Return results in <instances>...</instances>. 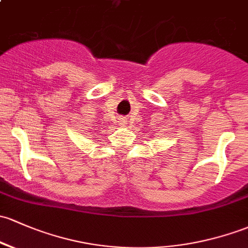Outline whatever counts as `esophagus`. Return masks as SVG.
<instances>
[{
    "label": "esophagus",
    "mask_w": 248,
    "mask_h": 248,
    "mask_svg": "<svg viewBox=\"0 0 248 248\" xmlns=\"http://www.w3.org/2000/svg\"><path fill=\"white\" fill-rule=\"evenodd\" d=\"M121 124H122V125H124V124H125V119H123V118L121 119Z\"/></svg>",
    "instance_id": "34e87169"
}]
</instances>
